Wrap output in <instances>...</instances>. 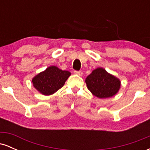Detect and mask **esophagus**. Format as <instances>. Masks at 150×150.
Returning <instances> with one entry per match:
<instances>
[{"mask_svg": "<svg viewBox=\"0 0 150 150\" xmlns=\"http://www.w3.org/2000/svg\"><path fill=\"white\" fill-rule=\"evenodd\" d=\"M75 74H76V75H79V76H82V71H77V70H75Z\"/></svg>", "mask_w": 150, "mask_h": 150, "instance_id": "34e87169", "label": "esophagus"}]
</instances>
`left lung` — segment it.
<instances>
[{"label": "left lung", "mask_w": 150, "mask_h": 150, "mask_svg": "<svg viewBox=\"0 0 150 150\" xmlns=\"http://www.w3.org/2000/svg\"><path fill=\"white\" fill-rule=\"evenodd\" d=\"M87 88L93 95L100 99L114 96L120 87V81L102 68L94 70L85 79Z\"/></svg>", "instance_id": "8db88e82"}]
</instances>
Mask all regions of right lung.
Masks as SVG:
<instances>
[{"mask_svg": "<svg viewBox=\"0 0 150 150\" xmlns=\"http://www.w3.org/2000/svg\"><path fill=\"white\" fill-rule=\"evenodd\" d=\"M70 75L69 71L52 65L34 77L32 82L34 88L41 94L49 96L61 89Z\"/></svg>", "mask_w": 150, "mask_h": 150, "instance_id": "add662e5", "label": "right lung"}]
</instances>
